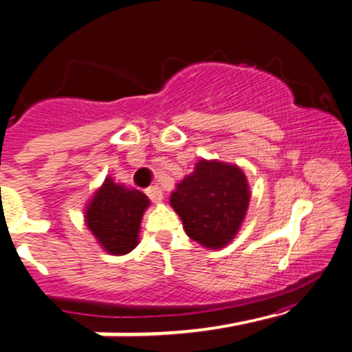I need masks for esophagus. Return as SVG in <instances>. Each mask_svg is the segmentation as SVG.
<instances>
[{"label": "esophagus", "instance_id": "1", "mask_svg": "<svg viewBox=\"0 0 352 352\" xmlns=\"http://www.w3.org/2000/svg\"><path fill=\"white\" fill-rule=\"evenodd\" d=\"M146 195L149 196L151 201L154 203H160L161 199H163V191H161L160 186H151L146 189Z\"/></svg>", "mask_w": 352, "mask_h": 352}]
</instances>
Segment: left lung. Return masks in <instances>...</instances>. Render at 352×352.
<instances>
[{
	"instance_id": "obj_1",
	"label": "left lung",
	"mask_w": 352,
	"mask_h": 352,
	"mask_svg": "<svg viewBox=\"0 0 352 352\" xmlns=\"http://www.w3.org/2000/svg\"><path fill=\"white\" fill-rule=\"evenodd\" d=\"M250 191L238 166L201 160L172 192L170 205L187 236L206 248H222L239 231Z\"/></svg>"
}]
</instances>
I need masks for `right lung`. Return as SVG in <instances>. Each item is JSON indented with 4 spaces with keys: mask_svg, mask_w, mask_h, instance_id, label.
<instances>
[{
    "mask_svg": "<svg viewBox=\"0 0 352 352\" xmlns=\"http://www.w3.org/2000/svg\"><path fill=\"white\" fill-rule=\"evenodd\" d=\"M149 198L137 189L106 179L87 208L91 234L113 255H124L139 243V229Z\"/></svg>",
    "mask_w": 352,
    "mask_h": 352,
    "instance_id": "right-lung-1",
    "label": "right lung"
}]
</instances>
